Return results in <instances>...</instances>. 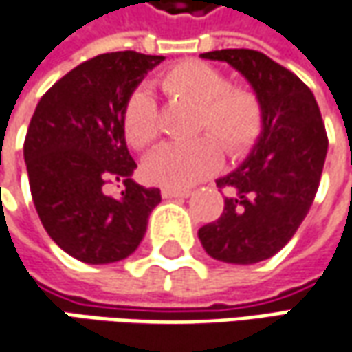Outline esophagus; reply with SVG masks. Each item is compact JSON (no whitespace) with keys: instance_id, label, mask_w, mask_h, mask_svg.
Returning a JSON list of instances; mask_svg holds the SVG:
<instances>
[{"instance_id":"1","label":"esophagus","mask_w":352,"mask_h":352,"mask_svg":"<svg viewBox=\"0 0 352 352\" xmlns=\"http://www.w3.org/2000/svg\"><path fill=\"white\" fill-rule=\"evenodd\" d=\"M162 197H188L192 194V190H182V188H170V186H164L160 190Z\"/></svg>"}]
</instances>
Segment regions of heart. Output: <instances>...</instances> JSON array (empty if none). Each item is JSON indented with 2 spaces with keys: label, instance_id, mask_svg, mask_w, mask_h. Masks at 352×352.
<instances>
[{
  "label": "heart",
  "instance_id": "obj_1",
  "mask_svg": "<svg viewBox=\"0 0 352 352\" xmlns=\"http://www.w3.org/2000/svg\"><path fill=\"white\" fill-rule=\"evenodd\" d=\"M156 84L168 98L196 105L190 133L197 137L166 142L144 160V174L153 182L188 188L219 168L218 144L225 155L241 156L261 135L263 107L258 98L247 88L229 86L223 72L208 62H178L158 76ZM123 133L135 148H148L158 139L156 103L148 91L139 89L129 98Z\"/></svg>",
  "mask_w": 352,
  "mask_h": 352
}]
</instances>
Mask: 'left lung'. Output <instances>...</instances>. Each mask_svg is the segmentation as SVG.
<instances>
[{
  "label": "left lung",
  "mask_w": 352,
  "mask_h": 352,
  "mask_svg": "<svg viewBox=\"0 0 352 352\" xmlns=\"http://www.w3.org/2000/svg\"><path fill=\"white\" fill-rule=\"evenodd\" d=\"M201 58L227 62L249 80L263 107V131L247 160L215 180L227 192L223 213L197 236L215 261L261 263L290 241L311 208L327 133L311 89L263 52L223 48Z\"/></svg>",
  "instance_id": "1"
}]
</instances>
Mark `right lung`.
Returning a JSON list of instances; mask_svg holds the SVG:
<instances>
[{
  "label": "right lung",
  "instance_id": "obj_1",
  "mask_svg": "<svg viewBox=\"0 0 352 352\" xmlns=\"http://www.w3.org/2000/svg\"><path fill=\"white\" fill-rule=\"evenodd\" d=\"M164 56L135 50L82 62L48 89L25 137L31 196L48 236L86 264L127 258L141 245L158 188L135 182L123 111L144 74ZM121 182L117 198L107 183Z\"/></svg>",
  "mask_w": 352,
  "mask_h": 352
}]
</instances>
